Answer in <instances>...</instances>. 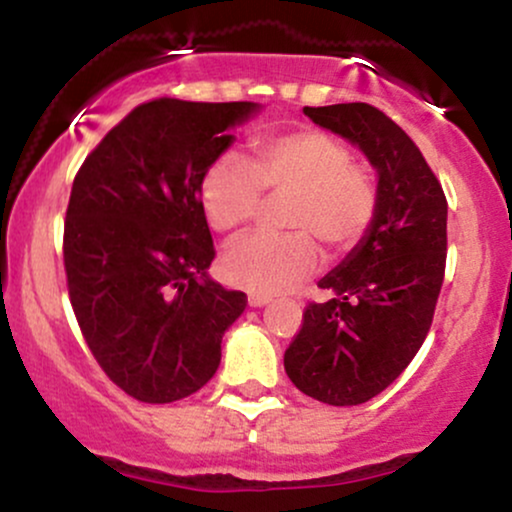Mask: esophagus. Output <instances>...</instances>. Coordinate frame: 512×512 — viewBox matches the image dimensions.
<instances>
[{
	"instance_id": "34e87169",
	"label": "esophagus",
	"mask_w": 512,
	"mask_h": 512,
	"mask_svg": "<svg viewBox=\"0 0 512 512\" xmlns=\"http://www.w3.org/2000/svg\"><path fill=\"white\" fill-rule=\"evenodd\" d=\"M269 301H272V298L264 296V293H250V296H248L250 308H262V305H267Z\"/></svg>"
}]
</instances>
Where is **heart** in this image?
Here are the masks:
<instances>
[{"label":"heart","mask_w":512,"mask_h":512,"mask_svg":"<svg viewBox=\"0 0 512 512\" xmlns=\"http://www.w3.org/2000/svg\"><path fill=\"white\" fill-rule=\"evenodd\" d=\"M267 192L285 199L281 223L291 231L257 233L223 257V276L243 289L274 296L296 289L330 257L356 250L380 207L378 182L354 161L349 144L317 127L267 134L252 142V166L221 156L204 173L199 202L209 226L238 233L262 214Z\"/></svg>","instance_id":"1"}]
</instances>
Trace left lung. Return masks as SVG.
Returning a JSON list of instances; mask_svg holds the SVG:
<instances>
[{
  "mask_svg": "<svg viewBox=\"0 0 512 512\" xmlns=\"http://www.w3.org/2000/svg\"><path fill=\"white\" fill-rule=\"evenodd\" d=\"M358 144L378 170L380 207L366 240L320 281L284 354L291 383L317 402L354 407L402 375L436 313L448 255V202L419 146L368 103L303 108Z\"/></svg>",
  "mask_w": 512,
  "mask_h": 512,
  "instance_id": "8db88e82",
  "label": "left lung"
}]
</instances>
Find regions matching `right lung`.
<instances>
[{"label":"right lung","instance_id":"obj_1","mask_svg":"<svg viewBox=\"0 0 512 512\" xmlns=\"http://www.w3.org/2000/svg\"><path fill=\"white\" fill-rule=\"evenodd\" d=\"M257 103L146 101L76 173L64 272L76 322L103 373L146 404L195 395L221 363V337L248 305L207 279L216 250L199 185Z\"/></svg>","mask_w":512,"mask_h":512}]
</instances>
